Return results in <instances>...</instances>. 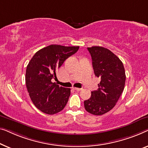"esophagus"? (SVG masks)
<instances>
[{
    "mask_svg": "<svg viewBox=\"0 0 148 148\" xmlns=\"http://www.w3.org/2000/svg\"><path fill=\"white\" fill-rule=\"evenodd\" d=\"M73 89H74V90H77V91H80V90H82V88H76V87H74V88H73Z\"/></svg>",
    "mask_w": 148,
    "mask_h": 148,
    "instance_id": "esophagus-1",
    "label": "esophagus"
}]
</instances>
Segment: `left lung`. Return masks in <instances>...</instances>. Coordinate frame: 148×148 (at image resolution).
Masks as SVG:
<instances>
[{"label": "left lung", "instance_id": "1", "mask_svg": "<svg viewBox=\"0 0 148 148\" xmlns=\"http://www.w3.org/2000/svg\"><path fill=\"white\" fill-rule=\"evenodd\" d=\"M96 76L101 78L97 90L84 102L86 111L95 115H103L113 109L124 90L125 72L122 62L111 51L103 47H88Z\"/></svg>", "mask_w": 148, "mask_h": 148}]
</instances>
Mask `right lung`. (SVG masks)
<instances>
[{"instance_id":"add662e5","label":"right lung","mask_w":148,"mask_h":148,"mask_svg":"<svg viewBox=\"0 0 148 148\" xmlns=\"http://www.w3.org/2000/svg\"><path fill=\"white\" fill-rule=\"evenodd\" d=\"M79 46L50 45L37 51L26 69L25 82L33 103L41 112L53 115L62 111L70 95V88L51 82L64 61Z\"/></svg>"}]
</instances>
